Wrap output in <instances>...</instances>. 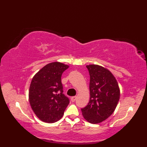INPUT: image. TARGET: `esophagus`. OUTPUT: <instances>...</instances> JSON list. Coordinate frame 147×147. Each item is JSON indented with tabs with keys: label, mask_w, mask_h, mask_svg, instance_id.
<instances>
[{
	"label": "esophagus",
	"mask_w": 147,
	"mask_h": 147,
	"mask_svg": "<svg viewBox=\"0 0 147 147\" xmlns=\"http://www.w3.org/2000/svg\"><path fill=\"white\" fill-rule=\"evenodd\" d=\"M76 96H72L71 98V101H72V102H74V101L76 100Z\"/></svg>",
	"instance_id": "1"
}]
</instances>
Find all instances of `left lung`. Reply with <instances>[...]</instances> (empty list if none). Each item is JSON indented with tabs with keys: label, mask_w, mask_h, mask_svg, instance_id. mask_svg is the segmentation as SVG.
<instances>
[{
	"label": "left lung",
	"mask_w": 147,
	"mask_h": 147,
	"mask_svg": "<svg viewBox=\"0 0 147 147\" xmlns=\"http://www.w3.org/2000/svg\"><path fill=\"white\" fill-rule=\"evenodd\" d=\"M89 71L90 101L82 109L85 119L98 124L111 116L117 107L120 97L118 83L111 72L101 65H87Z\"/></svg>",
	"instance_id": "obj_1"
}]
</instances>
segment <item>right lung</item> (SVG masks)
Segmentation results:
<instances>
[{"label":"right lung","instance_id":"1","mask_svg":"<svg viewBox=\"0 0 147 147\" xmlns=\"http://www.w3.org/2000/svg\"><path fill=\"white\" fill-rule=\"evenodd\" d=\"M69 65L51 62L33 76L29 90V101L34 113L48 123L59 121L63 116L69 100L63 94L61 76Z\"/></svg>","mask_w":147,"mask_h":147}]
</instances>
